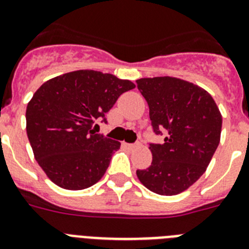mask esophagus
Returning a JSON list of instances; mask_svg holds the SVG:
<instances>
[{
	"mask_svg": "<svg viewBox=\"0 0 249 249\" xmlns=\"http://www.w3.org/2000/svg\"><path fill=\"white\" fill-rule=\"evenodd\" d=\"M123 146L126 147V148H128V149H133L136 146H137V144H136V143H123Z\"/></svg>",
	"mask_w": 249,
	"mask_h": 249,
	"instance_id": "34e87169",
	"label": "esophagus"
}]
</instances>
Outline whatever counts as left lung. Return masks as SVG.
<instances>
[{"instance_id":"8db88e82","label":"left lung","mask_w":249,"mask_h":249,"mask_svg":"<svg viewBox=\"0 0 249 249\" xmlns=\"http://www.w3.org/2000/svg\"><path fill=\"white\" fill-rule=\"evenodd\" d=\"M149 107L153 132L164 142L149 143L152 163L137 169L141 183L162 196L186 191L204 173L219 144L222 116L210 93L176 77L136 81Z\"/></svg>"}]
</instances>
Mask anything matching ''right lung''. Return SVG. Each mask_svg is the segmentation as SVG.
I'll use <instances>...</instances> for the list:
<instances>
[{
    "label": "right lung",
    "mask_w": 249,
    "mask_h": 249,
    "mask_svg": "<svg viewBox=\"0 0 249 249\" xmlns=\"http://www.w3.org/2000/svg\"><path fill=\"white\" fill-rule=\"evenodd\" d=\"M135 83L113 74L80 70L43 83L28 102L26 129L36 160L65 190H85L108 168L117 141L96 133L98 121Z\"/></svg>",
    "instance_id": "right-lung-1"
}]
</instances>
